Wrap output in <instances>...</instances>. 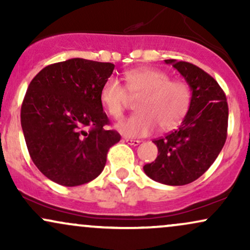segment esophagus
Here are the masks:
<instances>
[{
    "mask_svg": "<svg viewBox=\"0 0 250 250\" xmlns=\"http://www.w3.org/2000/svg\"><path fill=\"white\" fill-rule=\"evenodd\" d=\"M123 141L127 142L128 145H130V146H137V145H140V142H141L140 140H131V139H125Z\"/></svg>",
    "mask_w": 250,
    "mask_h": 250,
    "instance_id": "1",
    "label": "esophagus"
}]
</instances>
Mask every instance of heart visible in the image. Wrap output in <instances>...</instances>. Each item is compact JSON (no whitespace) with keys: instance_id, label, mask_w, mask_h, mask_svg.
Here are the masks:
<instances>
[{"instance_id":"heart-1","label":"heart","mask_w":250,"mask_h":250,"mask_svg":"<svg viewBox=\"0 0 250 250\" xmlns=\"http://www.w3.org/2000/svg\"><path fill=\"white\" fill-rule=\"evenodd\" d=\"M125 87L115 77L103 82L100 100L105 110L120 119L129 97L139 99L135 115L116 125L120 133L129 137H142L159 125L162 130L181 122L190 104V90L182 81L169 80L165 71L154 68H137L125 74Z\"/></svg>"}]
</instances>
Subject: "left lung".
I'll return each mask as SVG.
<instances>
[{
	"label": "left lung",
	"mask_w": 250,
	"mask_h": 250,
	"mask_svg": "<svg viewBox=\"0 0 250 250\" xmlns=\"http://www.w3.org/2000/svg\"><path fill=\"white\" fill-rule=\"evenodd\" d=\"M165 62L186 80L191 91L190 104L179 128L154 140L159 154L143 170L156 182L185 186L205 174L222 150L228 127V103L219 83L205 70L189 62Z\"/></svg>",
	"instance_id": "8db88e82"
}]
</instances>
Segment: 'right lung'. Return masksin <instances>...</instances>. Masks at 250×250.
<instances>
[{
    "label": "right lung",
    "mask_w": 250,
    "mask_h": 250,
    "mask_svg": "<svg viewBox=\"0 0 250 250\" xmlns=\"http://www.w3.org/2000/svg\"><path fill=\"white\" fill-rule=\"evenodd\" d=\"M114 68L70 59L43 68L31 80L21 108L22 130L31 160L53 182L75 187L96 179L109 148L121 140L117 131L103 128L109 120L100 100Z\"/></svg>",
    "instance_id": "add662e5"
}]
</instances>
